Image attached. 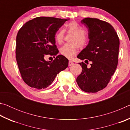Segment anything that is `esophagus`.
<instances>
[{
	"label": "esophagus",
	"mask_w": 130,
	"mask_h": 130,
	"mask_svg": "<svg viewBox=\"0 0 130 130\" xmlns=\"http://www.w3.org/2000/svg\"><path fill=\"white\" fill-rule=\"evenodd\" d=\"M73 62L72 61H69V66H71L72 65H73Z\"/></svg>",
	"instance_id": "34e87169"
}]
</instances>
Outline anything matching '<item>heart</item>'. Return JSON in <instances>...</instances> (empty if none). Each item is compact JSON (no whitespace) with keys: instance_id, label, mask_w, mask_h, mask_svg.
<instances>
[{"instance_id":"b5f03b06","label":"heart","mask_w":130,"mask_h":130,"mask_svg":"<svg viewBox=\"0 0 130 130\" xmlns=\"http://www.w3.org/2000/svg\"><path fill=\"white\" fill-rule=\"evenodd\" d=\"M65 31L73 35L69 41L71 43H66L60 49L61 55L68 58H72L75 56L78 51V47L83 48L87 45L88 41V36L83 27L76 21H71L65 25L64 29L59 30L54 36V39L58 44L62 43L65 37Z\"/></svg>"}]
</instances>
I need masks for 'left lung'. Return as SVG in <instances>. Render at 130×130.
Wrapping results in <instances>:
<instances>
[{
	"instance_id": "1",
	"label": "left lung",
	"mask_w": 130,
	"mask_h": 130,
	"mask_svg": "<svg viewBox=\"0 0 130 130\" xmlns=\"http://www.w3.org/2000/svg\"><path fill=\"white\" fill-rule=\"evenodd\" d=\"M88 30V45L77 56L91 67L79 63L82 72L76 79L82 91L98 92L107 86L118 63L119 38L115 30L109 23L97 18H87L81 22Z\"/></svg>"
}]
</instances>
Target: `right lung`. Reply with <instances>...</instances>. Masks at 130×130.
Listing matches in <instances>:
<instances>
[{"instance_id":"right-lung-1","label":"right lung","mask_w":130,"mask_h":130,"mask_svg":"<svg viewBox=\"0 0 130 130\" xmlns=\"http://www.w3.org/2000/svg\"><path fill=\"white\" fill-rule=\"evenodd\" d=\"M69 19L37 17L27 22L18 32L16 60L23 80L38 89L49 87L57 74L68 66V59L57 55L55 34ZM56 55L53 61H46L45 56Z\"/></svg>"}]
</instances>
